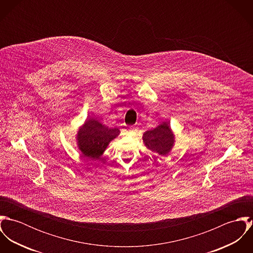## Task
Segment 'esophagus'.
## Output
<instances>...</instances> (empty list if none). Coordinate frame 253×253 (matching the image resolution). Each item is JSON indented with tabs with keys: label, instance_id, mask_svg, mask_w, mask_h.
I'll return each mask as SVG.
<instances>
[{
	"label": "esophagus",
	"instance_id": "obj_1",
	"mask_svg": "<svg viewBox=\"0 0 253 253\" xmlns=\"http://www.w3.org/2000/svg\"><path fill=\"white\" fill-rule=\"evenodd\" d=\"M136 130H137V128H136V127H133V126H132V127H130V128L128 129V131H129L130 133H133V132H135Z\"/></svg>",
	"mask_w": 253,
	"mask_h": 253
}]
</instances>
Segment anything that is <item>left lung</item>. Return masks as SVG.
Here are the masks:
<instances>
[{
  "mask_svg": "<svg viewBox=\"0 0 253 253\" xmlns=\"http://www.w3.org/2000/svg\"><path fill=\"white\" fill-rule=\"evenodd\" d=\"M142 138L145 146L160 156H167L172 150L175 142V136L167 122H163L157 127L147 130Z\"/></svg>",
  "mask_w": 253,
  "mask_h": 253,
  "instance_id": "1",
  "label": "left lung"
}]
</instances>
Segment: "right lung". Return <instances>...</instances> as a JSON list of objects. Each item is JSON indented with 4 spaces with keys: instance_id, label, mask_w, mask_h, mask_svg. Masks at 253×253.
I'll return each instance as SVG.
<instances>
[{
    "instance_id": "add662e5",
    "label": "right lung",
    "mask_w": 253,
    "mask_h": 253,
    "mask_svg": "<svg viewBox=\"0 0 253 253\" xmlns=\"http://www.w3.org/2000/svg\"><path fill=\"white\" fill-rule=\"evenodd\" d=\"M120 134L118 128H110L95 119H87L79 128L77 144L84 157L99 159L109 143Z\"/></svg>"
}]
</instances>
